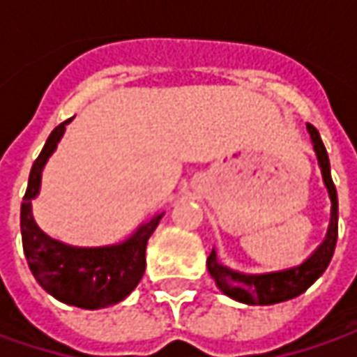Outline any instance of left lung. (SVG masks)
I'll return each instance as SVG.
<instances>
[{
    "instance_id": "left-lung-1",
    "label": "left lung",
    "mask_w": 357,
    "mask_h": 357,
    "mask_svg": "<svg viewBox=\"0 0 357 357\" xmlns=\"http://www.w3.org/2000/svg\"><path fill=\"white\" fill-rule=\"evenodd\" d=\"M306 127H308L316 157H318V165L322 169L324 185L328 188V195L332 200V216H330L328 234L322 244L314 250V254L300 266L268 272V274H242L236 270H230L218 262L216 250L213 248V252L206 260L208 272L216 282V286L232 300L252 304V306H268V304L292 300L302 292H306L310 286L322 276L324 270L328 268L332 256H334L337 240V192L334 181H332V174H330V158H328L326 146L320 139V132L310 123Z\"/></svg>"
}]
</instances>
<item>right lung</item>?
<instances>
[{
  "label": "right lung",
  "instance_id": "obj_1",
  "mask_svg": "<svg viewBox=\"0 0 357 357\" xmlns=\"http://www.w3.org/2000/svg\"><path fill=\"white\" fill-rule=\"evenodd\" d=\"M67 123H71V119L51 130L47 143L29 172L27 190L21 202L23 252L35 280L53 298L77 308H109L123 302L143 278L146 242L158 227L162 213L141 225L125 242L99 248L63 244L37 227L31 214V200L39 195L41 171L63 137Z\"/></svg>",
  "mask_w": 357,
  "mask_h": 357
}]
</instances>
